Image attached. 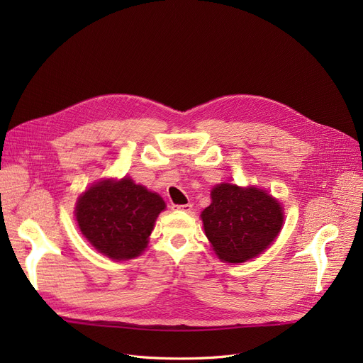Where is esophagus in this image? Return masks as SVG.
I'll use <instances>...</instances> for the list:
<instances>
[{
    "instance_id": "esophagus-1",
    "label": "esophagus",
    "mask_w": 363,
    "mask_h": 363,
    "mask_svg": "<svg viewBox=\"0 0 363 363\" xmlns=\"http://www.w3.org/2000/svg\"><path fill=\"white\" fill-rule=\"evenodd\" d=\"M174 208H177V211H182V212L189 213L193 211V204H189V203H186V204H174Z\"/></svg>"
}]
</instances>
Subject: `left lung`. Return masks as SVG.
I'll use <instances>...</instances> for the list:
<instances>
[{
    "mask_svg": "<svg viewBox=\"0 0 363 363\" xmlns=\"http://www.w3.org/2000/svg\"><path fill=\"white\" fill-rule=\"evenodd\" d=\"M201 212L206 237L220 260L242 263L274 242L284 222L281 204L264 189L219 184Z\"/></svg>",
    "mask_w": 363,
    "mask_h": 363,
    "instance_id": "obj_1",
    "label": "left lung"
}]
</instances>
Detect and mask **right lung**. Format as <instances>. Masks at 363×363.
I'll use <instances>...</instances> for the list:
<instances>
[{
  "label": "right lung",
  "instance_id": "obj_1",
  "mask_svg": "<svg viewBox=\"0 0 363 363\" xmlns=\"http://www.w3.org/2000/svg\"><path fill=\"white\" fill-rule=\"evenodd\" d=\"M166 204L157 193L125 177L103 179L78 199L74 216L95 250L113 260L140 256Z\"/></svg>",
  "mask_w": 363,
  "mask_h": 363
}]
</instances>
